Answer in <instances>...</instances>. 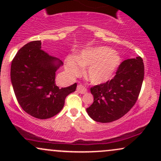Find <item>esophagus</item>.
<instances>
[{
	"mask_svg": "<svg viewBox=\"0 0 161 161\" xmlns=\"http://www.w3.org/2000/svg\"><path fill=\"white\" fill-rule=\"evenodd\" d=\"M77 92H79L80 94H86L87 89L84 86H82V85H79V86H77Z\"/></svg>",
	"mask_w": 161,
	"mask_h": 161,
	"instance_id": "1",
	"label": "esophagus"
}]
</instances>
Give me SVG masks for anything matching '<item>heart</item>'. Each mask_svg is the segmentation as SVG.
<instances>
[{
  "instance_id": "1",
  "label": "heart",
  "mask_w": 161,
  "mask_h": 161,
  "mask_svg": "<svg viewBox=\"0 0 161 161\" xmlns=\"http://www.w3.org/2000/svg\"><path fill=\"white\" fill-rule=\"evenodd\" d=\"M120 64L119 53L106 46L88 47L81 51L75 57L67 56L65 59V68L70 76L79 75L82 67H88L87 78L96 85L110 80Z\"/></svg>"
}]
</instances>
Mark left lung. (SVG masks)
Segmentation results:
<instances>
[{
    "instance_id": "left-lung-1",
    "label": "left lung",
    "mask_w": 161,
    "mask_h": 161,
    "mask_svg": "<svg viewBox=\"0 0 161 161\" xmlns=\"http://www.w3.org/2000/svg\"><path fill=\"white\" fill-rule=\"evenodd\" d=\"M144 74L142 57L124 60L111 80L91 88L94 102L86 109L88 116L102 123H111L124 116L137 101Z\"/></svg>"
}]
</instances>
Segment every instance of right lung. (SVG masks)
I'll list each match as a JSON object with an SVG mask.
<instances>
[{"label": "right lung", "mask_w": 161, "mask_h": 161, "mask_svg": "<svg viewBox=\"0 0 161 161\" xmlns=\"http://www.w3.org/2000/svg\"><path fill=\"white\" fill-rule=\"evenodd\" d=\"M41 48V41H34L19 50L11 64L10 79L24 111L45 119L60 112L66 97L75 91L77 84L59 88L55 84V75L64 64Z\"/></svg>", "instance_id": "1"}]
</instances>
